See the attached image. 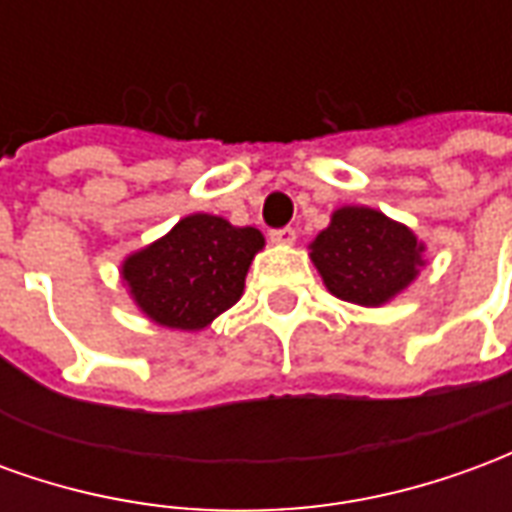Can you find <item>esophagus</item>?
I'll return each mask as SVG.
<instances>
[{"mask_svg": "<svg viewBox=\"0 0 512 512\" xmlns=\"http://www.w3.org/2000/svg\"><path fill=\"white\" fill-rule=\"evenodd\" d=\"M271 241L279 246L296 244V230L293 227H282V230H271Z\"/></svg>", "mask_w": 512, "mask_h": 512, "instance_id": "1", "label": "esophagus"}]
</instances>
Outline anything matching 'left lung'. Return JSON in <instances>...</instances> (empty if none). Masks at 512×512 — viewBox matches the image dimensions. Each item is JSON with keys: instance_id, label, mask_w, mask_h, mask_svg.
<instances>
[{"instance_id": "obj_1", "label": "left lung", "mask_w": 512, "mask_h": 512, "mask_svg": "<svg viewBox=\"0 0 512 512\" xmlns=\"http://www.w3.org/2000/svg\"><path fill=\"white\" fill-rule=\"evenodd\" d=\"M326 290L359 307H384L425 268V241L367 205H343L310 244Z\"/></svg>"}]
</instances>
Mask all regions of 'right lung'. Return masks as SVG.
I'll use <instances>...</instances> for the list:
<instances>
[{
    "mask_svg": "<svg viewBox=\"0 0 512 512\" xmlns=\"http://www.w3.org/2000/svg\"><path fill=\"white\" fill-rule=\"evenodd\" d=\"M266 246L257 227L189 213L167 235L120 263V279L147 321L200 332L244 296L246 271Z\"/></svg>",
    "mask_w": 512,
    "mask_h": 512,
    "instance_id": "right-lung-1",
    "label": "right lung"
}]
</instances>
